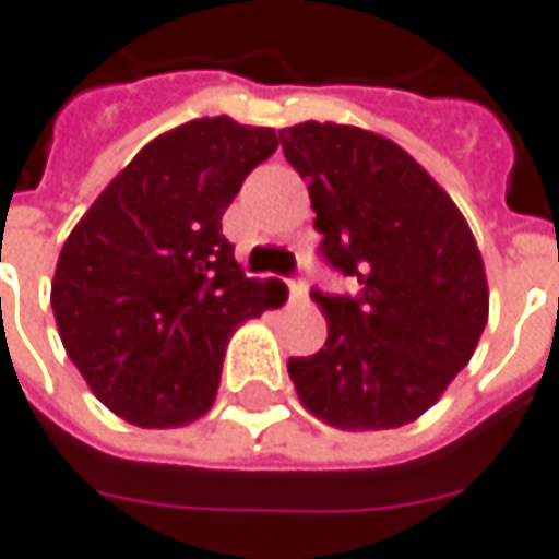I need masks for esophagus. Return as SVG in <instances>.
Returning a JSON list of instances; mask_svg holds the SVG:
<instances>
[{
	"label": "esophagus",
	"mask_w": 559,
	"mask_h": 559,
	"mask_svg": "<svg viewBox=\"0 0 559 559\" xmlns=\"http://www.w3.org/2000/svg\"><path fill=\"white\" fill-rule=\"evenodd\" d=\"M287 287H290V300H294V304H306L309 290H306L304 278H290V281H287Z\"/></svg>",
	"instance_id": "1"
}]
</instances>
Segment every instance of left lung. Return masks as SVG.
Here are the masks:
<instances>
[{
  "label": "left lung",
  "instance_id": "1",
  "mask_svg": "<svg viewBox=\"0 0 559 559\" xmlns=\"http://www.w3.org/2000/svg\"><path fill=\"white\" fill-rule=\"evenodd\" d=\"M281 146L306 181L322 253L362 284L356 297L312 294L328 341L290 356V381L334 428H401L441 401L488 325L478 243L448 190L388 136L304 121Z\"/></svg>",
  "mask_w": 559,
  "mask_h": 559
}]
</instances>
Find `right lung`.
I'll use <instances>...</instances> for the list:
<instances>
[{
	"mask_svg": "<svg viewBox=\"0 0 559 559\" xmlns=\"http://www.w3.org/2000/svg\"><path fill=\"white\" fill-rule=\"evenodd\" d=\"M275 150L272 128L187 121L150 140L68 234L49 297L59 337L124 423L206 416L234 331L287 300L281 281L240 272L222 234L243 178Z\"/></svg>",
	"mask_w": 559,
	"mask_h": 559,
	"instance_id": "obj_1",
	"label": "right lung"
}]
</instances>
